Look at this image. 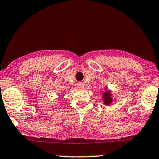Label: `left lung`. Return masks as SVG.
Here are the masks:
<instances>
[{"label":"left lung","mask_w":159,"mask_h":159,"mask_svg":"<svg viewBox=\"0 0 159 159\" xmlns=\"http://www.w3.org/2000/svg\"><path fill=\"white\" fill-rule=\"evenodd\" d=\"M112 98H111V93L110 91H106L104 92V101L105 105H109L112 102Z\"/></svg>","instance_id":"left-lung-1"}]
</instances>
